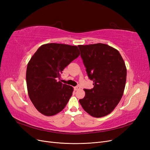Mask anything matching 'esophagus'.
I'll list each match as a JSON object with an SVG mask.
<instances>
[{"mask_svg":"<svg viewBox=\"0 0 150 150\" xmlns=\"http://www.w3.org/2000/svg\"><path fill=\"white\" fill-rule=\"evenodd\" d=\"M80 86H76V87H74V89L76 90V91H78V90H79V89H80Z\"/></svg>","mask_w":150,"mask_h":150,"instance_id":"obj_1","label":"esophagus"}]
</instances>
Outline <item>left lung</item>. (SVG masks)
I'll list each match as a JSON object with an SVG mask.
<instances>
[{
	"mask_svg": "<svg viewBox=\"0 0 150 150\" xmlns=\"http://www.w3.org/2000/svg\"><path fill=\"white\" fill-rule=\"evenodd\" d=\"M81 57L94 88L84 89L79 99L85 111L101 117L111 112L120 101L126 81V67L119 51L105 44L79 45Z\"/></svg>",
	"mask_w": 150,
	"mask_h": 150,
	"instance_id": "1",
	"label": "left lung"
}]
</instances>
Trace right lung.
<instances>
[{
	"label": "right lung",
	"instance_id": "obj_1",
	"mask_svg": "<svg viewBox=\"0 0 150 150\" xmlns=\"http://www.w3.org/2000/svg\"><path fill=\"white\" fill-rule=\"evenodd\" d=\"M79 54L76 46L50 43L40 46L31 57L26 71L27 87L30 101L42 115H55L69 101L73 88L57 79Z\"/></svg>",
	"mask_w": 150,
	"mask_h": 150
}]
</instances>
